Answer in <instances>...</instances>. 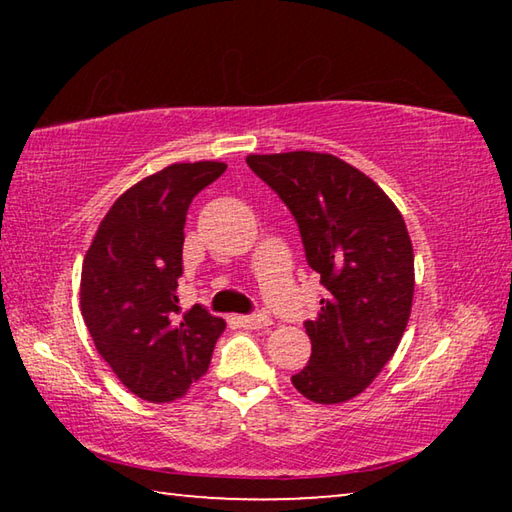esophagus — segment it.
<instances>
[{
  "instance_id": "esophagus-1",
  "label": "esophagus",
  "mask_w": 512,
  "mask_h": 512,
  "mask_svg": "<svg viewBox=\"0 0 512 512\" xmlns=\"http://www.w3.org/2000/svg\"><path fill=\"white\" fill-rule=\"evenodd\" d=\"M232 320H235V323H239L241 327H246V329H262V327H268V325H271V320H268V316H264V314L235 316Z\"/></svg>"
}]
</instances>
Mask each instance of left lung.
<instances>
[{
	"label": "left lung",
	"mask_w": 512,
	"mask_h": 512,
	"mask_svg": "<svg viewBox=\"0 0 512 512\" xmlns=\"http://www.w3.org/2000/svg\"><path fill=\"white\" fill-rule=\"evenodd\" d=\"M246 162L289 207L327 291L318 318L305 320L311 357L293 386L311 402H348L391 361L409 323L413 246L402 214L366 173L329 153Z\"/></svg>",
	"instance_id": "8db88e82"
}]
</instances>
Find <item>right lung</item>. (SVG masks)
I'll list each match as a JSON object with an SVG mask.
<instances>
[{
	"label": "right lung",
	"mask_w": 512,
	"mask_h": 512,
	"mask_svg": "<svg viewBox=\"0 0 512 512\" xmlns=\"http://www.w3.org/2000/svg\"><path fill=\"white\" fill-rule=\"evenodd\" d=\"M223 162L171 164L121 194L83 259L81 314L97 352L146 402L183 397L210 366L225 320L178 307L185 219Z\"/></svg>",
	"instance_id": "add662e5"
}]
</instances>
